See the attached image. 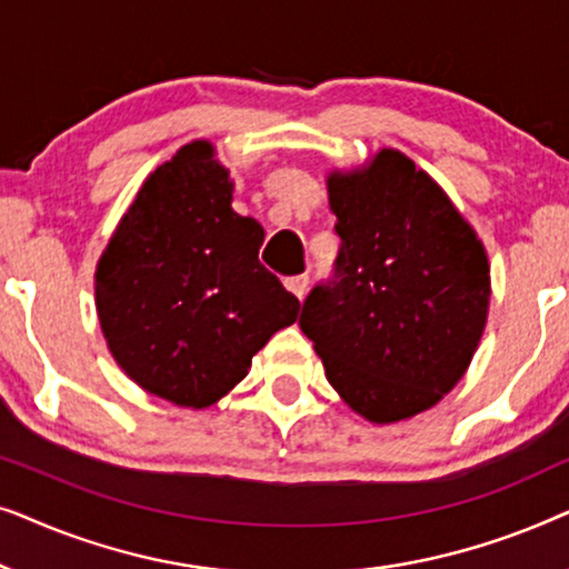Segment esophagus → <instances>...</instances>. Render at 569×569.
I'll use <instances>...</instances> for the list:
<instances>
[{"label":"esophagus","mask_w":569,"mask_h":569,"mask_svg":"<svg viewBox=\"0 0 569 569\" xmlns=\"http://www.w3.org/2000/svg\"><path fill=\"white\" fill-rule=\"evenodd\" d=\"M308 284H310L308 274H298V277H290V279H284V287H287V290H290V292H292L295 298H298V300L306 298V292H308Z\"/></svg>","instance_id":"esophagus-1"}]
</instances>
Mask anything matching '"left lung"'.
Instances as JSON below:
<instances>
[{
  "instance_id": "8db88e82",
  "label": "left lung",
  "mask_w": 569,
  "mask_h": 569,
  "mask_svg": "<svg viewBox=\"0 0 569 569\" xmlns=\"http://www.w3.org/2000/svg\"><path fill=\"white\" fill-rule=\"evenodd\" d=\"M339 256L300 329L357 415L399 422L463 378L489 310V263L446 191L399 150L331 173Z\"/></svg>"
}]
</instances>
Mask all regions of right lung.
Segmentation results:
<instances>
[{
	"label": "right lung",
	"instance_id": "1",
	"mask_svg": "<svg viewBox=\"0 0 569 569\" xmlns=\"http://www.w3.org/2000/svg\"><path fill=\"white\" fill-rule=\"evenodd\" d=\"M230 201L214 147L186 144L150 173L98 261L96 308L113 360L176 407L222 399L300 310L261 267L263 228Z\"/></svg>",
	"mask_w": 569,
	"mask_h": 569
}]
</instances>
